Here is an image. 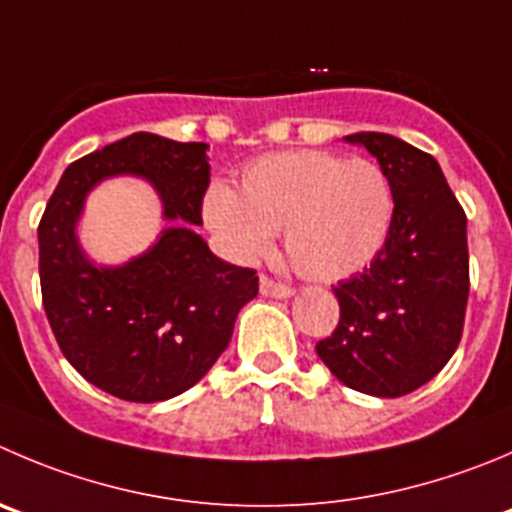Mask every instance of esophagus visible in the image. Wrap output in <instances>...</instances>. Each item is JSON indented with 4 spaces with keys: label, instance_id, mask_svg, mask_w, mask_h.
Wrapping results in <instances>:
<instances>
[{
    "label": "esophagus",
    "instance_id": "obj_1",
    "mask_svg": "<svg viewBox=\"0 0 512 512\" xmlns=\"http://www.w3.org/2000/svg\"><path fill=\"white\" fill-rule=\"evenodd\" d=\"M261 294L271 296V299H289V296H294V289L289 284L269 279V276H261Z\"/></svg>",
    "mask_w": 512,
    "mask_h": 512
}]
</instances>
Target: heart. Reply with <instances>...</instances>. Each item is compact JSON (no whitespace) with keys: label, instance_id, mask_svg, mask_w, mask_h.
<instances>
[{"label":"heart","instance_id":"heart-1","mask_svg":"<svg viewBox=\"0 0 512 512\" xmlns=\"http://www.w3.org/2000/svg\"><path fill=\"white\" fill-rule=\"evenodd\" d=\"M203 216L241 261L261 259L271 233H284L296 274L332 284L362 271L384 246L394 193L377 160L289 150L253 160L241 173L238 193L213 186Z\"/></svg>","mask_w":512,"mask_h":512}]
</instances>
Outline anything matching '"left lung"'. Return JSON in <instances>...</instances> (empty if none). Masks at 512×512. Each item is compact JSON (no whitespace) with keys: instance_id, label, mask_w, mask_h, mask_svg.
Masks as SVG:
<instances>
[{"instance_id":"8db88e82","label":"left lung","mask_w":512,"mask_h":512,"mask_svg":"<svg viewBox=\"0 0 512 512\" xmlns=\"http://www.w3.org/2000/svg\"><path fill=\"white\" fill-rule=\"evenodd\" d=\"M392 183L389 236L362 274L339 281V324L316 342L329 372L357 392L402 397L455 354L470 294L467 218L430 153L387 133H354Z\"/></svg>"}]
</instances>
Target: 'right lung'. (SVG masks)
<instances>
[{
    "label": "right lung",
    "mask_w": 512,
    "mask_h": 512,
    "mask_svg": "<svg viewBox=\"0 0 512 512\" xmlns=\"http://www.w3.org/2000/svg\"><path fill=\"white\" fill-rule=\"evenodd\" d=\"M206 143L133 133L67 165L47 201L40 284L47 321L67 362L128 402H163L191 389L228 347L243 304L259 294L253 269L213 256L201 226L211 183ZM113 174L150 179L171 228L138 260L95 267L74 228L86 193Z\"/></svg>",
    "instance_id": "add662e5"
}]
</instances>
